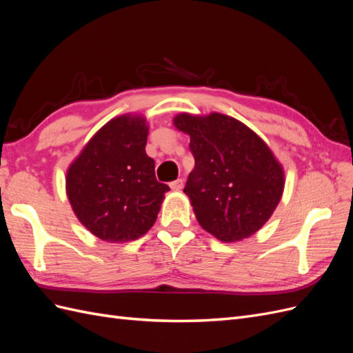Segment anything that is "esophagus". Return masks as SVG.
Masks as SVG:
<instances>
[{
	"label": "esophagus",
	"instance_id": "1",
	"mask_svg": "<svg viewBox=\"0 0 353 353\" xmlns=\"http://www.w3.org/2000/svg\"><path fill=\"white\" fill-rule=\"evenodd\" d=\"M183 187H184V181L183 179H176V181H174V183H170V188H172L174 191L183 190Z\"/></svg>",
	"mask_w": 353,
	"mask_h": 353
}]
</instances>
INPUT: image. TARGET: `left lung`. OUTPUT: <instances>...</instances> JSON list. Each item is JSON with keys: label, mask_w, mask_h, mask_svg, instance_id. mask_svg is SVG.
<instances>
[{"label": "left lung", "mask_w": 353, "mask_h": 353, "mask_svg": "<svg viewBox=\"0 0 353 353\" xmlns=\"http://www.w3.org/2000/svg\"><path fill=\"white\" fill-rule=\"evenodd\" d=\"M176 130L190 135L194 169L184 193L200 227L221 241L248 239L279 206L284 169L249 126L231 116L179 113Z\"/></svg>", "instance_id": "1"}]
</instances>
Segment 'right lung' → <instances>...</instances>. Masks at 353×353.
Listing matches in <instances>:
<instances>
[{
  "instance_id": "right-lung-1",
  "label": "right lung",
  "mask_w": 353,
  "mask_h": 353,
  "mask_svg": "<svg viewBox=\"0 0 353 353\" xmlns=\"http://www.w3.org/2000/svg\"><path fill=\"white\" fill-rule=\"evenodd\" d=\"M147 135L144 116H117L68 169L66 193L74 215L103 241L140 239L157 219L169 187L156 179L154 160L145 153Z\"/></svg>"
}]
</instances>
